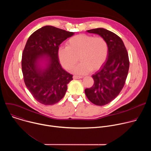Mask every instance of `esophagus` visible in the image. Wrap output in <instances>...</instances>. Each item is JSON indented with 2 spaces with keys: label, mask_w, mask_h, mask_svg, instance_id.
<instances>
[{
  "label": "esophagus",
  "mask_w": 151,
  "mask_h": 151,
  "mask_svg": "<svg viewBox=\"0 0 151 151\" xmlns=\"http://www.w3.org/2000/svg\"><path fill=\"white\" fill-rule=\"evenodd\" d=\"M73 79H82L83 77L82 76H77V75H74L73 76Z\"/></svg>",
  "instance_id": "esophagus-1"
}]
</instances>
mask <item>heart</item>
Here are the masks:
<instances>
[{
	"label": "heart",
	"mask_w": 151,
	"mask_h": 151,
	"mask_svg": "<svg viewBox=\"0 0 151 151\" xmlns=\"http://www.w3.org/2000/svg\"><path fill=\"white\" fill-rule=\"evenodd\" d=\"M66 45L58 50L60 62L66 70H71L80 59L82 62L75 69V72L78 74H86L91 70L96 71L100 69L109 54L108 44L102 37L78 35L70 37L67 41Z\"/></svg>",
	"instance_id": "b5f03b06"
}]
</instances>
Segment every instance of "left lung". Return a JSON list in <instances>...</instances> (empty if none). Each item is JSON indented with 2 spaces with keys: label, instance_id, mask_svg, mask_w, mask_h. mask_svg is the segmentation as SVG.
Instances as JSON below:
<instances>
[{
  "label": "left lung",
  "instance_id": "1",
  "mask_svg": "<svg viewBox=\"0 0 151 151\" xmlns=\"http://www.w3.org/2000/svg\"><path fill=\"white\" fill-rule=\"evenodd\" d=\"M106 39L109 54L106 63L92 76L94 84L85 93L88 100L97 106H104L115 99L123 88L127 77L130 61L122 39L114 33L97 28L87 30Z\"/></svg>",
  "mask_w": 151,
  "mask_h": 151
}]
</instances>
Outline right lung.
Segmentation results:
<instances>
[{
    "label": "right lung",
    "mask_w": 151,
    "mask_h": 151,
    "mask_svg": "<svg viewBox=\"0 0 151 151\" xmlns=\"http://www.w3.org/2000/svg\"><path fill=\"white\" fill-rule=\"evenodd\" d=\"M74 35L51 26L37 30L29 37L22 54L24 81L33 97L40 103L52 105L66 94L73 75L64 70L58 57L59 45ZM46 61L45 67L40 63Z\"/></svg>",
    "instance_id": "add662e5"
}]
</instances>
